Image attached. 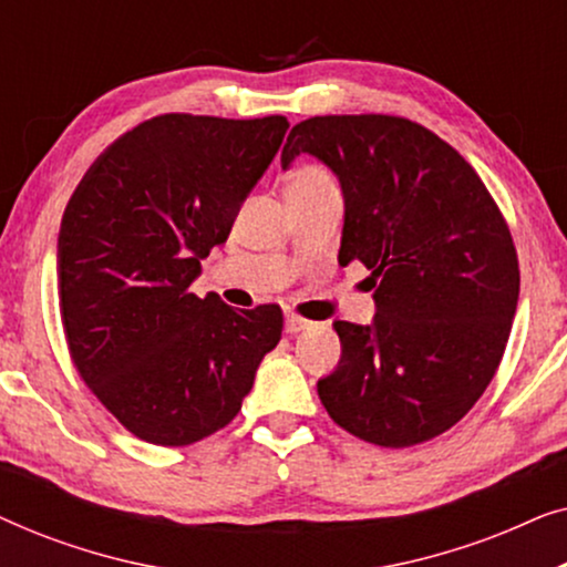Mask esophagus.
Masks as SVG:
<instances>
[{
  "label": "esophagus",
  "instance_id": "1",
  "mask_svg": "<svg viewBox=\"0 0 567 567\" xmlns=\"http://www.w3.org/2000/svg\"><path fill=\"white\" fill-rule=\"evenodd\" d=\"M284 328H286V332H301V330H307L309 328V322L305 320V317H299V315H286V322H284Z\"/></svg>",
  "mask_w": 567,
  "mask_h": 567
}]
</instances>
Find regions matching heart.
Instances as JSON below:
<instances>
[{
    "label": "heart",
    "mask_w": 567,
    "mask_h": 567,
    "mask_svg": "<svg viewBox=\"0 0 567 567\" xmlns=\"http://www.w3.org/2000/svg\"><path fill=\"white\" fill-rule=\"evenodd\" d=\"M289 190L297 193H328L338 190L336 177L330 175V169L322 165H315V162H307V165H299L289 177Z\"/></svg>",
    "instance_id": "1"
}]
</instances>
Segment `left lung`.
Masks as SVG:
<instances>
[{
  "label": "left lung",
  "mask_w": 567,
  "mask_h": 567,
  "mask_svg": "<svg viewBox=\"0 0 567 567\" xmlns=\"http://www.w3.org/2000/svg\"><path fill=\"white\" fill-rule=\"evenodd\" d=\"M312 154L343 190L338 262L371 270L377 315L336 320L338 369L317 382L340 429L413 446L470 413L498 369L518 305L514 239L456 150L398 115H317L291 128L286 169Z\"/></svg>",
  "instance_id": "8db88e82"
}]
</instances>
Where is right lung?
I'll return each instance as SVG.
<instances>
[{"instance_id": "obj_1", "label": "right lung", "mask_w": 567, "mask_h": 567, "mask_svg": "<svg viewBox=\"0 0 567 567\" xmlns=\"http://www.w3.org/2000/svg\"><path fill=\"white\" fill-rule=\"evenodd\" d=\"M286 128L284 115H157L115 138L69 198L56 245L69 353L142 441L185 446L224 429L281 340L276 305L235 309L188 286Z\"/></svg>"}]
</instances>
